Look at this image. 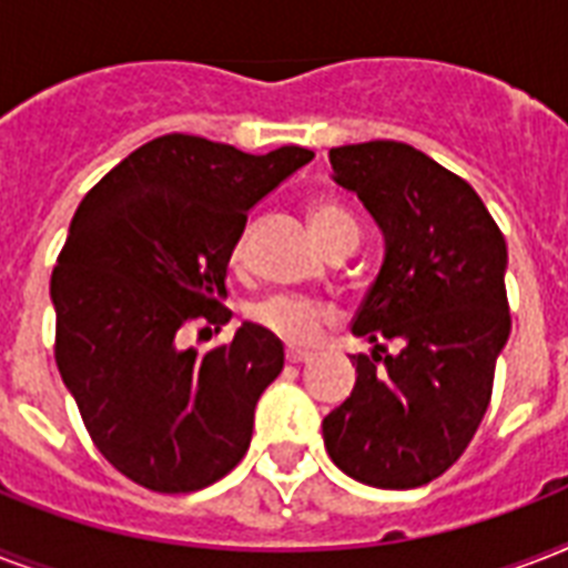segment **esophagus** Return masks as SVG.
Here are the masks:
<instances>
[{"instance_id": "obj_1", "label": "esophagus", "mask_w": 568, "mask_h": 568, "mask_svg": "<svg viewBox=\"0 0 568 568\" xmlns=\"http://www.w3.org/2000/svg\"><path fill=\"white\" fill-rule=\"evenodd\" d=\"M310 351H285V359L292 365H301V363H310Z\"/></svg>"}]
</instances>
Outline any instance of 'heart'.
<instances>
[{
  "mask_svg": "<svg viewBox=\"0 0 568 568\" xmlns=\"http://www.w3.org/2000/svg\"><path fill=\"white\" fill-rule=\"evenodd\" d=\"M312 235L318 239L324 250L338 241L342 235H356L354 217L333 203H318L310 209ZM244 256V241L232 247V258L241 262ZM250 318L274 338L292 347H312L321 338L324 327L333 321V310L327 303L312 301V297H294V294H271L250 310Z\"/></svg>",
  "mask_w": 568,
  "mask_h": 568,
  "instance_id": "heart-1",
  "label": "heart"
}]
</instances>
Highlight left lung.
Returning a JSON list of instances; mask_svg holds the SVG:
<instances>
[{
  "label": "left lung",
  "mask_w": 568,
  "mask_h": 568,
  "mask_svg": "<svg viewBox=\"0 0 568 568\" xmlns=\"http://www.w3.org/2000/svg\"><path fill=\"white\" fill-rule=\"evenodd\" d=\"M329 164L383 230L386 258L351 327L374 351L351 356L356 386L321 424L324 445L359 484L415 489L484 422L510 336L507 244L475 189L415 146H336Z\"/></svg>",
  "instance_id": "obj_1"
}]
</instances>
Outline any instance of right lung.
<instances>
[{
  "label": "right lung",
  "mask_w": 568,
  "mask_h": 568,
  "mask_svg": "<svg viewBox=\"0 0 568 568\" xmlns=\"http://www.w3.org/2000/svg\"><path fill=\"white\" fill-rule=\"evenodd\" d=\"M312 155H250L173 132L138 146L75 209L49 283L55 363L93 445L138 486L196 493L247 454L283 342L241 324L196 354L180 333L232 318L221 301L247 212Z\"/></svg>",
  "instance_id": "add662e5"
}]
</instances>
